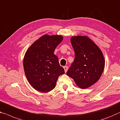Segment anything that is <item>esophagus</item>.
Returning <instances> with one entry per match:
<instances>
[{
    "label": "esophagus",
    "mask_w": 120,
    "mask_h": 120,
    "mask_svg": "<svg viewBox=\"0 0 120 120\" xmlns=\"http://www.w3.org/2000/svg\"><path fill=\"white\" fill-rule=\"evenodd\" d=\"M64 71H65V73H66V72L67 71V70H68V67H67V66H64Z\"/></svg>",
    "instance_id": "1"
}]
</instances>
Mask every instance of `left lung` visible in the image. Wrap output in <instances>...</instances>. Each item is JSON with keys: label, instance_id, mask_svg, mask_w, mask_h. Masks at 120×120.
<instances>
[{"label": "left lung", "instance_id": "1", "mask_svg": "<svg viewBox=\"0 0 120 120\" xmlns=\"http://www.w3.org/2000/svg\"><path fill=\"white\" fill-rule=\"evenodd\" d=\"M75 59L66 74L81 89L97 82L102 75L105 61L99 47L87 36H73L70 39Z\"/></svg>", "mask_w": 120, "mask_h": 120}]
</instances>
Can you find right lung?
Instances as JSON below:
<instances>
[{
	"label": "right lung",
	"instance_id": "add662e5",
	"mask_svg": "<svg viewBox=\"0 0 120 120\" xmlns=\"http://www.w3.org/2000/svg\"><path fill=\"white\" fill-rule=\"evenodd\" d=\"M63 40L61 35H44L36 41L24 55L23 68L28 82L35 90L47 92L56 86L59 76L64 73L54 54Z\"/></svg>",
	"mask_w": 120,
	"mask_h": 120
}]
</instances>
